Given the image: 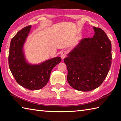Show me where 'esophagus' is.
<instances>
[{
    "instance_id": "esophagus-1",
    "label": "esophagus",
    "mask_w": 121,
    "mask_h": 121,
    "mask_svg": "<svg viewBox=\"0 0 121 121\" xmlns=\"http://www.w3.org/2000/svg\"><path fill=\"white\" fill-rule=\"evenodd\" d=\"M66 55H67V52L66 51H64L63 52H61L60 53V57L62 59H64L66 57Z\"/></svg>"
}]
</instances>
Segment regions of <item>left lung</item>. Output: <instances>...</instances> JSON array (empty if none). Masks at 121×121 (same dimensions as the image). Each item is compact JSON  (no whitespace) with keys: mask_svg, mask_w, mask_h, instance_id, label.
Here are the masks:
<instances>
[{"mask_svg":"<svg viewBox=\"0 0 121 121\" xmlns=\"http://www.w3.org/2000/svg\"><path fill=\"white\" fill-rule=\"evenodd\" d=\"M95 35L85 38L64 61L67 81L78 91H89L102 84L112 63L111 43L105 32L93 26Z\"/></svg>","mask_w":121,"mask_h":121,"instance_id":"1","label":"left lung"}]
</instances>
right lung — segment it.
<instances>
[{"instance_id":"add662e5","label":"right lung","mask_w":121,"mask_h":121,"mask_svg":"<svg viewBox=\"0 0 121 121\" xmlns=\"http://www.w3.org/2000/svg\"><path fill=\"white\" fill-rule=\"evenodd\" d=\"M31 26L20 30L12 38L10 45L8 63L9 68L17 83L31 90L42 88L48 82L51 71L61 58H53L39 65H31L26 63L22 48L30 30Z\"/></svg>"}]
</instances>
